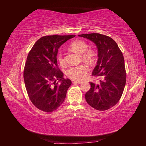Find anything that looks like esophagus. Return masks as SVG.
Returning <instances> with one entry per match:
<instances>
[{
    "instance_id": "1",
    "label": "esophagus",
    "mask_w": 146,
    "mask_h": 146,
    "mask_svg": "<svg viewBox=\"0 0 146 146\" xmlns=\"http://www.w3.org/2000/svg\"><path fill=\"white\" fill-rule=\"evenodd\" d=\"M72 83H82V82H81V81H74V80H73L72 81Z\"/></svg>"
}]
</instances>
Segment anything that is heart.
<instances>
[{"mask_svg": "<svg viewBox=\"0 0 146 146\" xmlns=\"http://www.w3.org/2000/svg\"><path fill=\"white\" fill-rule=\"evenodd\" d=\"M70 48L73 50L77 52L78 54H82L88 50V46L86 43L80 40H77L73 42L70 45ZM83 58L86 59H90L92 57L91 52H86L83 55ZM57 60L58 63L61 65L64 66L65 64V60L64 59L62 50H60L57 55ZM88 67L86 64H80L77 66H70L66 70V75L70 78L75 80H82L85 79L88 74Z\"/></svg>", "mask_w": 146, "mask_h": 146, "instance_id": "obj_1", "label": "heart"}]
</instances>
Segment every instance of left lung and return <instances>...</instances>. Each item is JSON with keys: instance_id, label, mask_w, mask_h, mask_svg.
Returning <instances> with one entry per match:
<instances>
[{"instance_id": "obj_1", "label": "left lung", "mask_w": 146, "mask_h": 146, "mask_svg": "<svg viewBox=\"0 0 146 146\" xmlns=\"http://www.w3.org/2000/svg\"><path fill=\"white\" fill-rule=\"evenodd\" d=\"M93 42L98 48V60L92 76L100 83L90 82L91 88L85 94L87 103L99 111L107 110L120 100L126 83L124 58L117 43L99 33L79 35Z\"/></svg>"}]
</instances>
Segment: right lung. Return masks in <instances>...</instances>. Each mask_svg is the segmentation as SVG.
<instances>
[{
	"label": "right lung",
	"instance_id": "add662e5",
	"mask_svg": "<svg viewBox=\"0 0 146 146\" xmlns=\"http://www.w3.org/2000/svg\"><path fill=\"white\" fill-rule=\"evenodd\" d=\"M75 36H43L35 43L27 56L24 71L26 90L32 104L43 111L50 113L58 108L72 84L58 69L56 56L60 47Z\"/></svg>",
	"mask_w": 146,
	"mask_h": 146
}]
</instances>
